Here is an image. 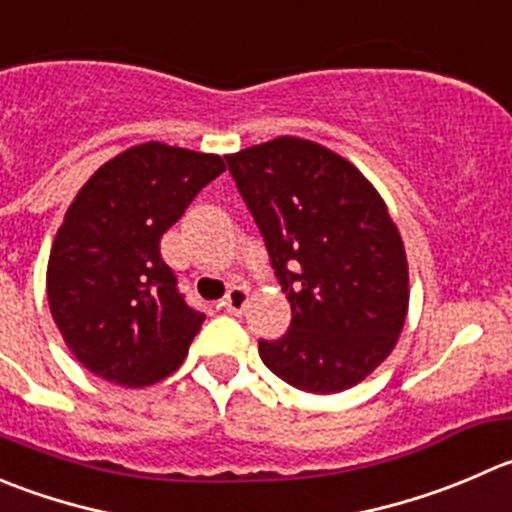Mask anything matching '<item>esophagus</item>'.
<instances>
[{
  "mask_svg": "<svg viewBox=\"0 0 512 512\" xmlns=\"http://www.w3.org/2000/svg\"><path fill=\"white\" fill-rule=\"evenodd\" d=\"M247 300H250V292H247V287L237 285L232 287L230 292L225 295V300H222V307H225L230 315H242L247 307Z\"/></svg>",
  "mask_w": 512,
  "mask_h": 512,
  "instance_id": "34e87169",
  "label": "esophagus"
}]
</instances>
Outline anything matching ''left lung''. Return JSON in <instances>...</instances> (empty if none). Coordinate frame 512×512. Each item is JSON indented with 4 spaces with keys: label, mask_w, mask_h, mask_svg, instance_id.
Masks as SVG:
<instances>
[{
    "label": "left lung",
    "mask_w": 512,
    "mask_h": 512,
    "mask_svg": "<svg viewBox=\"0 0 512 512\" xmlns=\"http://www.w3.org/2000/svg\"><path fill=\"white\" fill-rule=\"evenodd\" d=\"M292 307L260 357L292 388L330 395L365 380L408 315V260L375 187L335 152L300 137L227 155Z\"/></svg>",
    "instance_id": "obj_1"
}]
</instances>
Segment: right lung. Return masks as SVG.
<instances>
[{"label":"right lung","mask_w":512,"mask_h":512,"mask_svg":"<svg viewBox=\"0 0 512 512\" xmlns=\"http://www.w3.org/2000/svg\"><path fill=\"white\" fill-rule=\"evenodd\" d=\"M225 172L217 155L147 142L99 167L54 237L47 297L72 355L102 380L145 388L185 360L200 330L160 240Z\"/></svg>","instance_id":"1"}]
</instances>
